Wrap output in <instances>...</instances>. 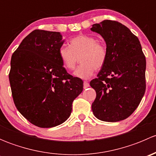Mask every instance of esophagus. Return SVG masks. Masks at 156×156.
I'll return each instance as SVG.
<instances>
[{
	"label": "esophagus",
	"instance_id": "obj_1",
	"mask_svg": "<svg viewBox=\"0 0 156 156\" xmlns=\"http://www.w3.org/2000/svg\"><path fill=\"white\" fill-rule=\"evenodd\" d=\"M90 87V84L87 81H84V89H86V88L89 87Z\"/></svg>",
	"mask_w": 156,
	"mask_h": 156
}]
</instances>
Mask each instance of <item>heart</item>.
<instances>
[{
  "label": "heart",
  "instance_id": "obj_1",
  "mask_svg": "<svg viewBox=\"0 0 156 156\" xmlns=\"http://www.w3.org/2000/svg\"><path fill=\"white\" fill-rule=\"evenodd\" d=\"M69 46H62L59 56L64 66L69 70L75 68L80 57L81 65L74 72V75L81 79H87L95 69L103 66L107 58V48L103 43L87 34H79L72 38Z\"/></svg>",
  "mask_w": 156,
  "mask_h": 156
}]
</instances>
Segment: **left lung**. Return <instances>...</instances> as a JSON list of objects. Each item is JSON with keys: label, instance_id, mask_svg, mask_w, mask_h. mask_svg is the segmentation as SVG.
I'll return each mask as SVG.
<instances>
[{"label": "left lung", "instance_id": "left-lung-1", "mask_svg": "<svg viewBox=\"0 0 156 156\" xmlns=\"http://www.w3.org/2000/svg\"><path fill=\"white\" fill-rule=\"evenodd\" d=\"M90 30L103 37L107 48L106 62L90 82L97 94L93 113L103 122L122 121L135 111L145 94L146 62L140 42L116 21L104 20Z\"/></svg>", "mask_w": 156, "mask_h": 156}]
</instances>
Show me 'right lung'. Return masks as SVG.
Instances as JSON below:
<instances>
[{
	"instance_id": "1",
	"label": "right lung",
	"mask_w": 156,
	"mask_h": 156,
	"mask_svg": "<svg viewBox=\"0 0 156 156\" xmlns=\"http://www.w3.org/2000/svg\"><path fill=\"white\" fill-rule=\"evenodd\" d=\"M60 32L34 30L12 53L9 80L18 111L35 126L53 127L70 116L83 81L67 73L59 56Z\"/></svg>"
}]
</instances>
